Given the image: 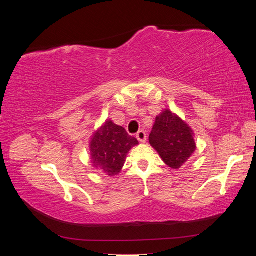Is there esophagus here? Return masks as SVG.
I'll return each mask as SVG.
<instances>
[{
	"label": "esophagus",
	"instance_id": "obj_1",
	"mask_svg": "<svg viewBox=\"0 0 256 256\" xmlns=\"http://www.w3.org/2000/svg\"><path fill=\"white\" fill-rule=\"evenodd\" d=\"M136 138L140 142H142V143L146 142V134H145V131H143V130L138 131V132L136 134Z\"/></svg>",
	"mask_w": 256,
	"mask_h": 256
}]
</instances>
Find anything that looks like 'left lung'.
<instances>
[{
    "mask_svg": "<svg viewBox=\"0 0 256 256\" xmlns=\"http://www.w3.org/2000/svg\"><path fill=\"white\" fill-rule=\"evenodd\" d=\"M150 143L172 168L184 166L196 148L191 128L170 110L156 118Z\"/></svg>",
    "mask_w": 256,
    "mask_h": 256,
    "instance_id": "8db88e82",
    "label": "left lung"
}]
</instances>
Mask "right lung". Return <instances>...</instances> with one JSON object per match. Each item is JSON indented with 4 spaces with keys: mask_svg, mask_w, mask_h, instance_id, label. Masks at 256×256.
<instances>
[{
    "mask_svg": "<svg viewBox=\"0 0 256 256\" xmlns=\"http://www.w3.org/2000/svg\"><path fill=\"white\" fill-rule=\"evenodd\" d=\"M138 144L136 138L129 136L125 128L106 120L92 138V162L106 175H118L125 164L128 152Z\"/></svg>",
    "mask_w": 256,
    "mask_h": 256,
    "instance_id": "1",
    "label": "right lung"
}]
</instances>
